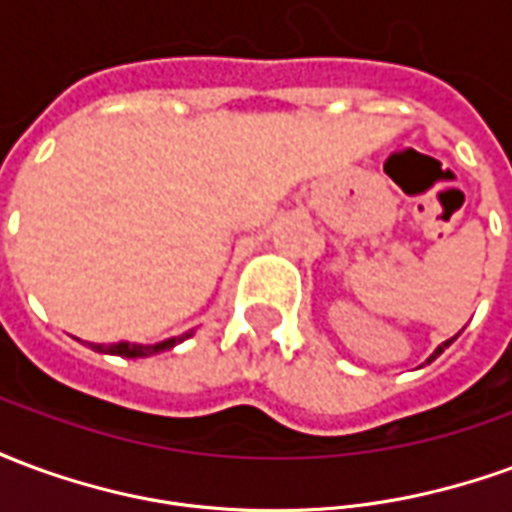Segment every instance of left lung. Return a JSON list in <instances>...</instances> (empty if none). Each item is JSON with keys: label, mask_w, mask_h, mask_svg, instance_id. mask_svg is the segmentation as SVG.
<instances>
[{"label": "left lung", "mask_w": 512, "mask_h": 512, "mask_svg": "<svg viewBox=\"0 0 512 512\" xmlns=\"http://www.w3.org/2000/svg\"><path fill=\"white\" fill-rule=\"evenodd\" d=\"M455 340H458V334H455V337H450V340H444V343H441L439 348H436V351H433V354H430L428 359H425V365H430V362H433V359H436V356L444 354V348H450V345L455 343Z\"/></svg>", "instance_id": "8db88e82"}]
</instances>
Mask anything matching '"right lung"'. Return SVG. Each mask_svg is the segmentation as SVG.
<instances>
[{
    "instance_id": "add662e5",
    "label": "right lung",
    "mask_w": 512,
    "mask_h": 512,
    "mask_svg": "<svg viewBox=\"0 0 512 512\" xmlns=\"http://www.w3.org/2000/svg\"><path fill=\"white\" fill-rule=\"evenodd\" d=\"M186 337H191V332L180 334V337H169V340H161V343L153 345H142V343H112V345H101L93 343V351L98 354H112V356H126V359H142V356H153V354H164L169 348H175L178 343H183Z\"/></svg>"
}]
</instances>
